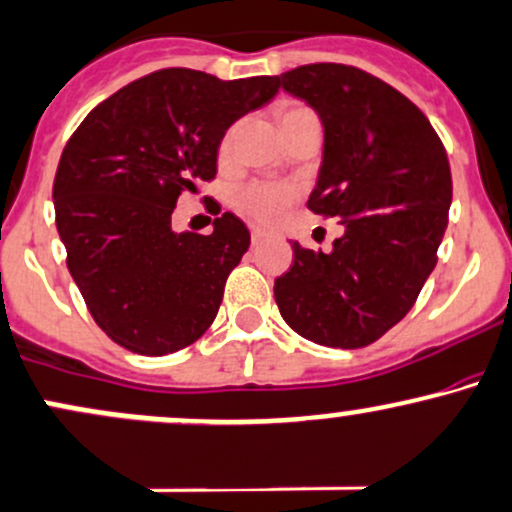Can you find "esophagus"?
I'll use <instances>...</instances> for the list:
<instances>
[{
	"label": "esophagus",
	"instance_id": "34e87169",
	"mask_svg": "<svg viewBox=\"0 0 512 512\" xmlns=\"http://www.w3.org/2000/svg\"><path fill=\"white\" fill-rule=\"evenodd\" d=\"M250 238H252V245H260V243H265V240L269 238V233H267L265 228H252Z\"/></svg>",
	"mask_w": 512,
	"mask_h": 512
}]
</instances>
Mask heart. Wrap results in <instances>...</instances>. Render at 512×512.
Returning a JSON list of instances; mask_svg holds the SVG:
<instances>
[{"label":"heart","instance_id":"heart-1","mask_svg":"<svg viewBox=\"0 0 512 512\" xmlns=\"http://www.w3.org/2000/svg\"><path fill=\"white\" fill-rule=\"evenodd\" d=\"M303 111L308 109H303V106L286 109L282 119L294 114H303ZM230 140H233V133H226V138H223L221 143V155H228ZM296 196H299V192H296V187H291V184L252 182V184H245L243 189H238V194H235V206H238L243 213H247L250 218H255V221L277 223L286 216V211H289V206L294 204Z\"/></svg>","mask_w":512,"mask_h":512}]
</instances>
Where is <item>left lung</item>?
Wrapping results in <instances>:
<instances>
[{
    "label": "left lung",
    "mask_w": 512,
    "mask_h": 512,
    "mask_svg": "<svg viewBox=\"0 0 512 512\" xmlns=\"http://www.w3.org/2000/svg\"><path fill=\"white\" fill-rule=\"evenodd\" d=\"M279 84L320 116L323 165L308 209L345 233L330 252L291 243L294 265L274 279V299L301 338L372 345L435 269L452 204L445 145L411 99L359 67L301 65Z\"/></svg>",
    "instance_id": "left-lung-1"
}]
</instances>
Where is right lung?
Segmentation results:
<instances>
[{
	"instance_id": "right-lung-1",
	"label": "right lung",
	"mask_w": 512,
	"mask_h": 512,
	"mask_svg": "<svg viewBox=\"0 0 512 512\" xmlns=\"http://www.w3.org/2000/svg\"><path fill=\"white\" fill-rule=\"evenodd\" d=\"M277 92L279 77L226 82L167 67L94 106L67 140L53 182L67 269L126 350L170 355L209 330L250 230L223 213L211 235L174 233L172 211L216 177L228 128Z\"/></svg>"
}]
</instances>
